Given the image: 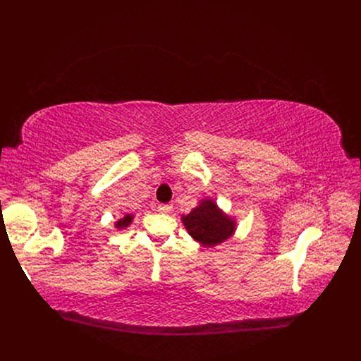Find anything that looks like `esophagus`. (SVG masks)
Wrapping results in <instances>:
<instances>
[{
	"instance_id": "esophagus-1",
	"label": "esophagus",
	"mask_w": 361,
	"mask_h": 361,
	"mask_svg": "<svg viewBox=\"0 0 361 361\" xmlns=\"http://www.w3.org/2000/svg\"><path fill=\"white\" fill-rule=\"evenodd\" d=\"M158 209H159V212H162V214H169L171 211H173V206H171V204H159Z\"/></svg>"
}]
</instances>
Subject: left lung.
<instances>
[{"label":"left lung","mask_w":361,"mask_h":361,"mask_svg":"<svg viewBox=\"0 0 361 361\" xmlns=\"http://www.w3.org/2000/svg\"><path fill=\"white\" fill-rule=\"evenodd\" d=\"M181 221L188 234L204 247L226 241L235 231L234 218L224 214L211 199L202 200L190 214L183 215Z\"/></svg>","instance_id":"left-lung-1"}]
</instances>
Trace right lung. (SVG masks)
I'll return each instance as SVG.
<instances>
[{"instance_id":"obj_1","label":"right lung","mask_w":361,"mask_h":361,"mask_svg":"<svg viewBox=\"0 0 361 361\" xmlns=\"http://www.w3.org/2000/svg\"><path fill=\"white\" fill-rule=\"evenodd\" d=\"M131 221H133V215H126L124 218H121L116 222V228H118V230L126 228V226H128L131 224Z\"/></svg>"}]
</instances>
